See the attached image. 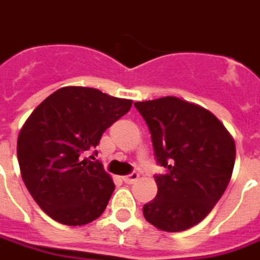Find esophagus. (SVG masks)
I'll use <instances>...</instances> for the list:
<instances>
[{
    "instance_id": "34e87169",
    "label": "esophagus",
    "mask_w": 260,
    "mask_h": 260,
    "mask_svg": "<svg viewBox=\"0 0 260 260\" xmlns=\"http://www.w3.org/2000/svg\"><path fill=\"white\" fill-rule=\"evenodd\" d=\"M139 178V173H136V172H134V173L128 174V176H124L122 177V180H124V183L126 184H134L136 180Z\"/></svg>"
}]
</instances>
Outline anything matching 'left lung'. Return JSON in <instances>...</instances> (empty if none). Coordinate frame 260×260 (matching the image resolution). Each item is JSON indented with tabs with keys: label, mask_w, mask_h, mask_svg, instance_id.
Returning a JSON list of instances; mask_svg holds the SVG:
<instances>
[{
	"label": "left lung",
	"mask_w": 260,
	"mask_h": 260,
	"mask_svg": "<svg viewBox=\"0 0 260 260\" xmlns=\"http://www.w3.org/2000/svg\"><path fill=\"white\" fill-rule=\"evenodd\" d=\"M147 122L156 162L158 193L144 205L148 222L165 232H183L205 219L231 181L235 140L207 109L177 96L135 102Z\"/></svg>",
	"instance_id": "obj_1"
}]
</instances>
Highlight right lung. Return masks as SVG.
Segmentation results:
<instances>
[{"instance_id": "add662e5", "label": "right lung", "mask_w": 260, "mask_h": 260, "mask_svg": "<svg viewBox=\"0 0 260 260\" xmlns=\"http://www.w3.org/2000/svg\"><path fill=\"white\" fill-rule=\"evenodd\" d=\"M131 106V99L96 88L62 87L38 105L21 126V177L34 201L54 221L80 226L102 215L114 183L104 165L84 158V152L96 147L102 134Z\"/></svg>"}]
</instances>
